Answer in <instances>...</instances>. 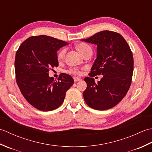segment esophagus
<instances>
[{
    "instance_id": "1",
    "label": "esophagus",
    "mask_w": 152,
    "mask_h": 152,
    "mask_svg": "<svg viewBox=\"0 0 152 152\" xmlns=\"http://www.w3.org/2000/svg\"><path fill=\"white\" fill-rule=\"evenodd\" d=\"M74 82H78V81H80L81 79L78 78V77H74Z\"/></svg>"
}]
</instances>
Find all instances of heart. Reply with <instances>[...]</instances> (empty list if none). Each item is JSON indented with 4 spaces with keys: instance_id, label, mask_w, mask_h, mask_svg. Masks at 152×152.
Wrapping results in <instances>:
<instances>
[{
    "instance_id": "heart-1",
    "label": "heart",
    "mask_w": 152,
    "mask_h": 152,
    "mask_svg": "<svg viewBox=\"0 0 152 152\" xmlns=\"http://www.w3.org/2000/svg\"><path fill=\"white\" fill-rule=\"evenodd\" d=\"M76 49L79 51V53L82 55V56H84L85 54L89 52H92V48L91 47L86 43H79L76 45ZM66 53V49L65 48H63L61 49L57 53V59L59 61H63L65 56ZM69 72L75 74H80V72L76 69H72L69 70Z\"/></svg>"
}]
</instances>
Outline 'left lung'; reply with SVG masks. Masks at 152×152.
<instances>
[{
	"instance_id": "8db88e82",
	"label": "left lung",
	"mask_w": 152,
	"mask_h": 152,
	"mask_svg": "<svg viewBox=\"0 0 152 152\" xmlns=\"http://www.w3.org/2000/svg\"><path fill=\"white\" fill-rule=\"evenodd\" d=\"M96 45V59L84 81V101L89 107L105 110L114 107L127 94L133 72V56L130 47L121 34L102 31L88 39L81 40ZM102 74L95 84L92 77Z\"/></svg>"
}]
</instances>
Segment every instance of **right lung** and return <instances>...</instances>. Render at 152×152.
Here are the masks:
<instances>
[{
    "label": "right lung",
    "mask_w": 152,
    "mask_h": 152,
    "mask_svg": "<svg viewBox=\"0 0 152 152\" xmlns=\"http://www.w3.org/2000/svg\"><path fill=\"white\" fill-rule=\"evenodd\" d=\"M69 43L46 35L31 37L15 54V78L27 102L41 111H51L63 104L74 80L62 73L57 81L49 76L51 68L59 65L57 51Z\"/></svg>",
    "instance_id": "1"
}]
</instances>
